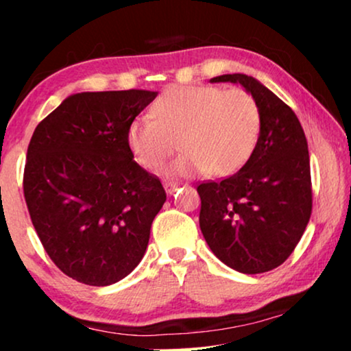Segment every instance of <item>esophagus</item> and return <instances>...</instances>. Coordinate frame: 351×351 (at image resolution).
Masks as SVG:
<instances>
[{
    "instance_id": "34e87169",
    "label": "esophagus",
    "mask_w": 351,
    "mask_h": 351,
    "mask_svg": "<svg viewBox=\"0 0 351 351\" xmlns=\"http://www.w3.org/2000/svg\"><path fill=\"white\" fill-rule=\"evenodd\" d=\"M179 186H180V184H176V182H166V184H165V190H166V193L171 196L177 189H179Z\"/></svg>"
}]
</instances>
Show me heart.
Here are the masks:
<instances>
[{
  "mask_svg": "<svg viewBox=\"0 0 351 351\" xmlns=\"http://www.w3.org/2000/svg\"><path fill=\"white\" fill-rule=\"evenodd\" d=\"M261 136V110L243 89L179 86L153 105L152 117L128 128V145L143 169L155 171L179 148L185 153L167 167L169 176L193 177L209 171L225 177L241 169Z\"/></svg>",
  "mask_w": 351,
  "mask_h": 351,
  "instance_id": "b5f03b06",
  "label": "heart"
}]
</instances>
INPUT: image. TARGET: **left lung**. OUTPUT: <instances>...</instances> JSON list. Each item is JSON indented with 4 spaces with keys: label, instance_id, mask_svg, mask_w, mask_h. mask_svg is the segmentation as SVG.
<instances>
[{
    "label": "left lung",
    "instance_id": "8db88e82",
    "mask_svg": "<svg viewBox=\"0 0 351 351\" xmlns=\"http://www.w3.org/2000/svg\"><path fill=\"white\" fill-rule=\"evenodd\" d=\"M210 83L241 84L261 110V136L246 165L198 185L199 228L214 256L244 275L270 271L294 251L311 214L310 156L295 113L244 73Z\"/></svg>",
    "mask_w": 351,
    "mask_h": 351
}]
</instances>
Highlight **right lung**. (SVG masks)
I'll return each instance as SVG.
<instances>
[{
    "label": "right lung",
    "mask_w": 351,
    "mask_h": 351,
    "mask_svg": "<svg viewBox=\"0 0 351 351\" xmlns=\"http://www.w3.org/2000/svg\"><path fill=\"white\" fill-rule=\"evenodd\" d=\"M153 90L71 94L38 124L23 195L52 262L73 280L110 286L147 251L166 191L134 161L128 128Z\"/></svg>",
    "instance_id": "obj_1"
}]
</instances>
